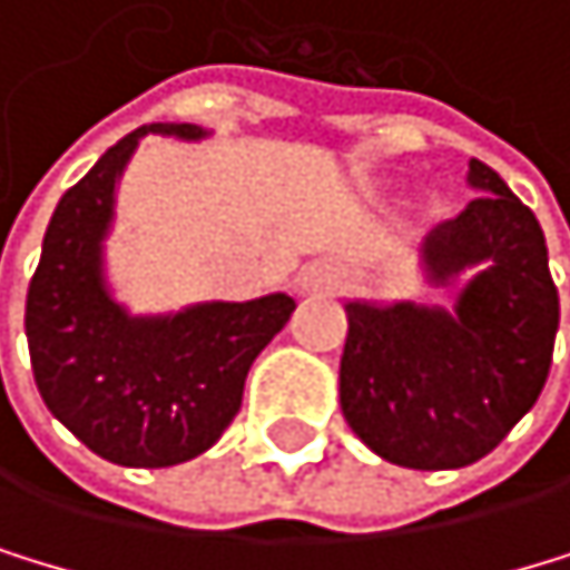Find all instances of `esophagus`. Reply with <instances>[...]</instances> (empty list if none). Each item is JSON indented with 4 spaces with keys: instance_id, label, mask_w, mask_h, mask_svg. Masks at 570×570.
I'll return each mask as SVG.
<instances>
[{
    "instance_id": "obj_1",
    "label": "esophagus",
    "mask_w": 570,
    "mask_h": 570,
    "mask_svg": "<svg viewBox=\"0 0 570 570\" xmlns=\"http://www.w3.org/2000/svg\"><path fill=\"white\" fill-rule=\"evenodd\" d=\"M343 283L340 269L328 266V262H312V266H304L301 276H297V287L304 294H325V291H336Z\"/></svg>"
}]
</instances>
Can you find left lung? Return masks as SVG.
<instances>
[{"instance_id": "obj_1", "label": "left lung", "mask_w": 570, "mask_h": 570, "mask_svg": "<svg viewBox=\"0 0 570 570\" xmlns=\"http://www.w3.org/2000/svg\"><path fill=\"white\" fill-rule=\"evenodd\" d=\"M465 181L480 196L420 248L434 287L473 269L455 308L346 301L343 416L406 470H462L494 452L540 400L561 322L540 220L483 160Z\"/></svg>"}]
</instances>
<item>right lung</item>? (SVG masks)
I'll list each match as a JSON object with an SVG mask.
<instances>
[{
    "instance_id": "add662e5",
    "label": "right lung",
    "mask_w": 570,
    "mask_h": 570,
    "mask_svg": "<svg viewBox=\"0 0 570 570\" xmlns=\"http://www.w3.org/2000/svg\"><path fill=\"white\" fill-rule=\"evenodd\" d=\"M150 132L206 139L188 121H154L118 139L55 206L23 318L33 382L51 416L100 459L136 470L213 449L242 410L252 361L297 308L287 294H266L132 315L111 297L105 237L115 191Z\"/></svg>"
}]
</instances>
